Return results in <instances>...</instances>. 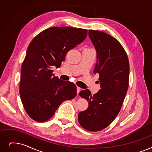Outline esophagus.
Wrapping results in <instances>:
<instances>
[{
  "label": "esophagus",
  "mask_w": 152,
  "mask_h": 152,
  "mask_svg": "<svg viewBox=\"0 0 152 152\" xmlns=\"http://www.w3.org/2000/svg\"><path fill=\"white\" fill-rule=\"evenodd\" d=\"M76 89H77V94H79V92H80L81 91V88H80V87H78V86H77Z\"/></svg>",
  "instance_id": "obj_1"
}]
</instances>
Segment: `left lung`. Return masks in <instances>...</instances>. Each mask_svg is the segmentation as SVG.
Masks as SVG:
<instances>
[{
    "label": "left lung",
    "mask_w": 152,
    "mask_h": 152,
    "mask_svg": "<svg viewBox=\"0 0 152 152\" xmlns=\"http://www.w3.org/2000/svg\"><path fill=\"white\" fill-rule=\"evenodd\" d=\"M97 53L94 74H99L101 89L92 95L89 89L80 92L87 100L88 109L78 114V121L89 131L101 130L109 125L121 109L129 81L127 55L115 38L104 32L89 30Z\"/></svg>",
    "instance_id": "left-lung-1"
}]
</instances>
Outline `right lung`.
Returning a JSON list of instances; mask_svg holds the SVG:
<instances>
[{"mask_svg": "<svg viewBox=\"0 0 152 152\" xmlns=\"http://www.w3.org/2000/svg\"><path fill=\"white\" fill-rule=\"evenodd\" d=\"M88 30L69 27H54L37 35L30 43L21 69L20 95L28 115L45 122L55 114L60 104L76 95V86L53 74L67 53L82 43Z\"/></svg>", "mask_w": 152, "mask_h": 152, "instance_id": "1", "label": "right lung"}]
</instances>
